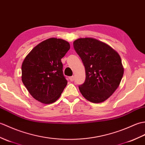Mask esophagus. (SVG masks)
<instances>
[{"label": "esophagus", "mask_w": 145, "mask_h": 145, "mask_svg": "<svg viewBox=\"0 0 145 145\" xmlns=\"http://www.w3.org/2000/svg\"><path fill=\"white\" fill-rule=\"evenodd\" d=\"M69 80L71 81H73L74 80V76H71L69 77Z\"/></svg>", "instance_id": "34e87169"}]
</instances>
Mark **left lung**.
Wrapping results in <instances>:
<instances>
[{"instance_id":"obj_1","label":"left lung","mask_w":145,"mask_h":145,"mask_svg":"<svg viewBox=\"0 0 145 145\" xmlns=\"http://www.w3.org/2000/svg\"><path fill=\"white\" fill-rule=\"evenodd\" d=\"M73 46L86 71L80 92L91 102L105 101L118 88L123 75L120 55L108 44L92 38H79Z\"/></svg>"}]
</instances>
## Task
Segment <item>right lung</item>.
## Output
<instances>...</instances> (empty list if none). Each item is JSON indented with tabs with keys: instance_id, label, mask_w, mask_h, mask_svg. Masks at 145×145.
<instances>
[{
	"instance_id": "1",
	"label": "right lung",
	"mask_w": 145,
	"mask_h": 145,
	"mask_svg": "<svg viewBox=\"0 0 145 145\" xmlns=\"http://www.w3.org/2000/svg\"><path fill=\"white\" fill-rule=\"evenodd\" d=\"M69 49L67 41L51 38L38 44L25 57L22 80L38 101L49 104L60 97L67 83L61 59Z\"/></svg>"
}]
</instances>
